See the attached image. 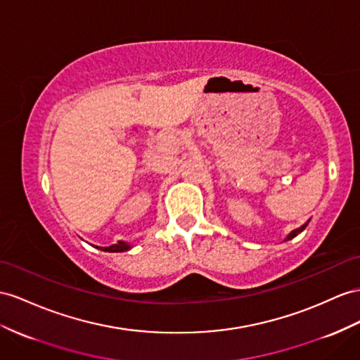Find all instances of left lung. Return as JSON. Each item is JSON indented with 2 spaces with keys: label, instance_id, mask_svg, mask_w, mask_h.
<instances>
[{
  "label": "left lung",
  "instance_id": "obj_1",
  "mask_svg": "<svg viewBox=\"0 0 360 360\" xmlns=\"http://www.w3.org/2000/svg\"><path fill=\"white\" fill-rule=\"evenodd\" d=\"M309 222H310V220H307V222L306 224H304V225H301L300 228H297V229H293V231H290L288 236H285V238H284V242H288V240H292V238L293 237H297L300 233H302L304 231V229H306V226L309 225Z\"/></svg>",
  "mask_w": 360,
  "mask_h": 360
}]
</instances>
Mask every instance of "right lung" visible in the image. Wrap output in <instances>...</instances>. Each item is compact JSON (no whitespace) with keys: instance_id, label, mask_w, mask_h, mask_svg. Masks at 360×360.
<instances>
[{"instance_id":"add662e5","label":"right lung","mask_w":360,"mask_h":360,"mask_svg":"<svg viewBox=\"0 0 360 360\" xmlns=\"http://www.w3.org/2000/svg\"><path fill=\"white\" fill-rule=\"evenodd\" d=\"M132 248V245L131 243H127V242H118V243H115V245H112V246H108V248H100L101 251H106V252H124V251H129Z\"/></svg>"}]
</instances>
